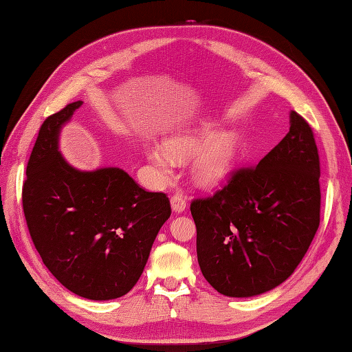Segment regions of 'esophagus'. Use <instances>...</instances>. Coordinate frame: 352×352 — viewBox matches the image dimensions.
Returning <instances> with one entry per match:
<instances>
[{"mask_svg":"<svg viewBox=\"0 0 352 352\" xmlns=\"http://www.w3.org/2000/svg\"><path fill=\"white\" fill-rule=\"evenodd\" d=\"M170 207L174 213H183L186 210V199L182 195H174L170 198Z\"/></svg>","mask_w":352,"mask_h":352,"instance_id":"1","label":"esophagus"}]
</instances>
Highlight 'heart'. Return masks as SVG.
<instances>
[{
    "instance_id": "1",
    "label": "heart",
    "mask_w": 352,
    "mask_h": 352,
    "mask_svg": "<svg viewBox=\"0 0 352 352\" xmlns=\"http://www.w3.org/2000/svg\"><path fill=\"white\" fill-rule=\"evenodd\" d=\"M164 146L151 145L146 148V159L157 174L168 178L174 163L197 155L192 164V177L199 188H214L231 175L239 155L241 139L234 131H221L208 122L192 129L177 131L164 139Z\"/></svg>"
}]
</instances>
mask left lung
<instances>
[{
  "instance_id": "obj_1",
  "label": "left lung",
  "mask_w": 352,
  "mask_h": 352,
  "mask_svg": "<svg viewBox=\"0 0 352 352\" xmlns=\"http://www.w3.org/2000/svg\"><path fill=\"white\" fill-rule=\"evenodd\" d=\"M289 133L212 198L190 206L198 263L219 294L251 298L295 272L319 227V155L310 125L292 110Z\"/></svg>"
}]
</instances>
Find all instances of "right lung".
<instances>
[{"instance_id": "add662e5", "label": "right lung", "mask_w": 352, "mask_h": 352, "mask_svg": "<svg viewBox=\"0 0 352 352\" xmlns=\"http://www.w3.org/2000/svg\"><path fill=\"white\" fill-rule=\"evenodd\" d=\"M83 101L45 119L27 164L22 206L48 271L81 298L124 296L140 278L170 216L169 199L146 192L121 168L81 170L60 153V133Z\"/></svg>"}]
</instances>
